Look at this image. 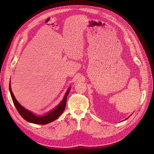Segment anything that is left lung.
Returning a JSON list of instances; mask_svg holds the SVG:
<instances>
[{
	"instance_id": "left-lung-1",
	"label": "left lung",
	"mask_w": 154,
	"mask_h": 154,
	"mask_svg": "<svg viewBox=\"0 0 154 154\" xmlns=\"http://www.w3.org/2000/svg\"><path fill=\"white\" fill-rule=\"evenodd\" d=\"M127 119H128V118H127Z\"/></svg>"
}]
</instances>
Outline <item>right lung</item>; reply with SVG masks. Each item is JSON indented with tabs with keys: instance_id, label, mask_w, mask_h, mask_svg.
I'll use <instances>...</instances> for the list:
<instances>
[{
	"instance_id": "add662e5",
	"label": "right lung",
	"mask_w": 154,
	"mask_h": 154,
	"mask_svg": "<svg viewBox=\"0 0 154 154\" xmlns=\"http://www.w3.org/2000/svg\"><path fill=\"white\" fill-rule=\"evenodd\" d=\"M70 89L71 88H69L68 91L65 94V96L63 101L61 102V103L59 105H57L52 111H51L45 116H36L31 112L28 111L27 109L23 108L18 103V101L16 100V98L14 97V95L11 88V85L9 83V91L13 103L14 105H15L20 115L27 122L35 124H39V125H45V124L52 122L54 120H56L63 113L65 109L66 105L67 96L69 94Z\"/></svg>"
}]
</instances>
